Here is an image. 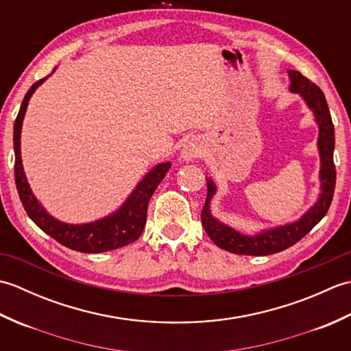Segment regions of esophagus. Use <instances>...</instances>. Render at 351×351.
<instances>
[{
    "instance_id": "1",
    "label": "esophagus",
    "mask_w": 351,
    "mask_h": 351,
    "mask_svg": "<svg viewBox=\"0 0 351 351\" xmlns=\"http://www.w3.org/2000/svg\"><path fill=\"white\" fill-rule=\"evenodd\" d=\"M200 152H202V145H200L196 138H191L182 146L181 158L184 161H193L197 158V156H200Z\"/></svg>"
}]
</instances>
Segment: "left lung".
<instances>
[{"mask_svg":"<svg viewBox=\"0 0 351 351\" xmlns=\"http://www.w3.org/2000/svg\"><path fill=\"white\" fill-rule=\"evenodd\" d=\"M289 77V92L297 93L306 104V107L314 114V121L318 125V138L317 147L319 154V190L317 202L304 213L299 220H294L285 225L263 229L259 232L247 235L232 226L215 219L211 213V200L217 193V185L213 178H206L208 195L205 206L202 210V225L210 235L215 245L220 249L228 250L237 255H250V256H265L271 253L285 250L295 244L322 220L332 204L335 182H337V170L333 164L335 151V130L330 117L329 107L324 98L322 88L315 86L300 72L288 71Z\"/></svg>","mask_w":351,"mask_h":351,"instance_id":"1","label":"left lung"}]
</instances>
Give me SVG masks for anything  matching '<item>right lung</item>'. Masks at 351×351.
Returning <instances> with one entry per match:
<instances>
[{
  "mask_svg": "<svg viewBox=\"0 0 351 351\" xmlns=\"http://www.w3.org/2000/svg\"><path fill=\"white\" fill-rule=\"evenodd\" d=\"M54 68L52 73L56 72ZM48 75V77H51ZM45 77L29 87L27 92L19 113L13 126V147H14V181H16V189L19 193L21 202L24 205L28 217L32 219L37 226H39L45 234L54 238L60 244L66 245L72 250L83 252V253H102L108 250H114L123 245L134 243L141 235L146 225V214L147 205L151 200L155 189L166 176L167 170L170 169L171 162H158L147 173L141 178L136 189L131 191V195L126 197L125 202L117 208L116 211L106 215V217L98 219L88 223H64L51 215L43 205L37 200L34 193L29 187L28 180L25 176L24 166H22L21 156V131L22 122L28 107L29 98H32L36 88L48 80Z\"/></svg>",
  "mask_w": 351,
  "mask_h": 351,
  "instance_id": "1",
  "label": "right lung"
}]
</instances>
